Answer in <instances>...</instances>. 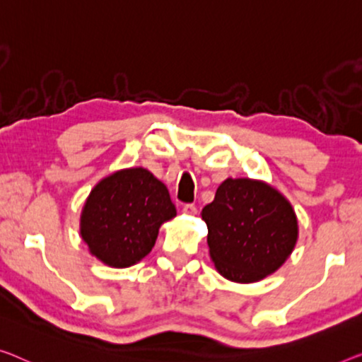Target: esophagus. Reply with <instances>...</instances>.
Wrapping results in <instances>:
<instances>
[{
    "instance_id": "1",
    "label": "esophagus",
    "mask_w": 362,
    "mask_h": 362,
    "mask_svg": "<svg viewBox=\"0 0 362 362\" xmlns=\"http://www.w3.org/2000/svg\"><path fill=\"white\" fill-rule=\"evenodd\" d=\"M182 211L188 214V216H195L198 213V209H197L195 204H185V206L182 208Z\"/></svg>"
}]
</instances>
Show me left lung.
<instances>
[{
    "mask_svg": "<svg viewBox=\"0 0 362 362\" xmlns=\"http://www.w3.org/2000/svg\"><path fill=\"white\" fill-rule=\"evenodd\" d=\"M209 257L221 276L255 283L273 274L293 253L298 216L283 193L255 179H226L203 208Z\"/></svg>",
    "mask_w": 362,
    "mask_h": 362,
    "instance_id": "1",
    "label": "left lung"
}]
</instances>
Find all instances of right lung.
Returning a JSON list of instances; mask_svg holds the SVG:
<instances>
[{
	"instance_id": "right-lung-1",
	"label": "right lung",
	"mask_w": 362,
	"mask_h": 362,
	"mask_svg": "<svg viewBox=\"0 0 362 362\" xmlns=\"http://www.w3.org/2000/svg\"><path fill=\"white\" fill-rule=\"evenodd\" d=\"M177 216L163 182L129 167L95 183L81 211L79 234L90 255L112 268H128L153 250L159 228Z\"/></svg>"
}]
</instances>
